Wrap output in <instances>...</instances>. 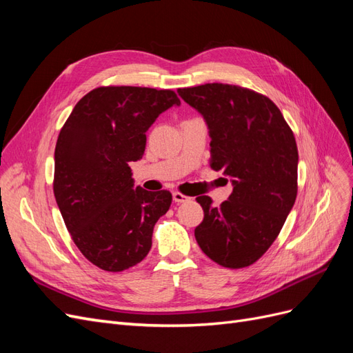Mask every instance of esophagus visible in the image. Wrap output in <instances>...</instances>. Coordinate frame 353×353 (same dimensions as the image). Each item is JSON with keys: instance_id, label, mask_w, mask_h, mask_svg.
Instances as JSON below:
<instances>
[{"instance_id": "esophagus-1", "label": "esophagus", "mask_w": 353, "mask_h": 353, "mask_svg": "<svg viewBox=\"0 0 353 353\" xmlns=\"http://www.w3.org/2000/svg\"><path fill=\"white\" fill-rule=\"evenodd\" d=\"M172 197H174V201H175V203H184V201H188V200H190L188 196H185V194H183V193H179V191H174Z\"/></svg>"}]
</instances>
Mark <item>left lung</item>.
Masks as SVG:
<instances>
[{
    "instance_id": "1",
    "label": "left lung",
    "mask_w": 353,
    "mask_h": 353,
    "mask_svg": "<svg viewBox=\"0 0 353 353\" xmlns=\"http://www.w3.org/2000/svg\"><path fill=\"white\" fill-rule=\"evenodd\" d=\"M208 123L210 168L232 179L219 208L197 201L205 218L194 230L206 256L225 268H244L271 248L297 196V145L280 109L265 95L228 83L179 88Z\"/></svg>"
}]
</instances>
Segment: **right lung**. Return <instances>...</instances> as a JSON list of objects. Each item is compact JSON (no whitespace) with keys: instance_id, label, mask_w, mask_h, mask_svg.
Instances as JSON below:
<instances>
[{"instance_id":"1","label":"right lung","mask_w":353,"mask_h":353,"mask_svg":"<svg viewBox=\"0 0 353 353\" xmlns=\"http://www.w3.org/2000/svg\"><path fill=\"white\" fill-rule=\"evenodd\" d=\"M179 104L170 90L100 87L83 95L61 128L54 197L73 243L100 270L125 271L152 249L154 223L172 194L134 190L130 162L143 157L159 114Z\"/></svg>"}]
</instances>
